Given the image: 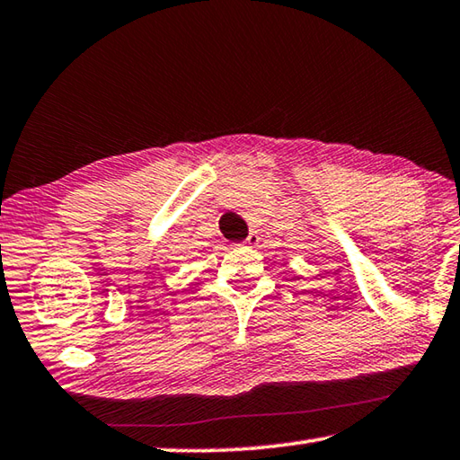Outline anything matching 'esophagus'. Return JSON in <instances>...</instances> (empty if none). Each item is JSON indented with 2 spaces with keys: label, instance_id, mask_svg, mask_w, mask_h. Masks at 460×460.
Wrapping results in <instances>:
<instances>
[{
  "label": "esophagus",
  "instance_id": "obj_1",
  "mask_svg": "<svg viewBox=\"0 0 460 460\" xmlns=\"http://www.w3.org/2000/svg\"><path fill=\"white\" fill-rule=\"evenodd\" d=\"M258 243H260L258 233H249V237L243 241V245H249V247H255Z\"/></svg>",
  "mask_w": 460,
  "mask_h": 460
}]
</instances>
